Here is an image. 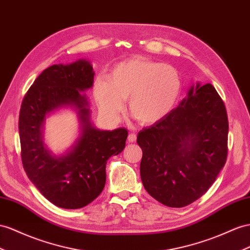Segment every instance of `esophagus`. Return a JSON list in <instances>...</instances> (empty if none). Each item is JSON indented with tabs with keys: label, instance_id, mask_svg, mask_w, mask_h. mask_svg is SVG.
<instances>
[{
	"label": "esophagus",
	"instance_id": "1",
	"mask_svg": "<svg viewBox=\"0 0 250 250\" xmlns=\"http://www.w3.org/2000/svg\"><path fill=\"white\" fill-rule=\"evenodd\" d=\"M136 138H137V136L135 133H130L129 136H127V140H129V143H135Z\"/></svg>",
	"mask_w": 250,
	"mask_h": 250
}]
</instances>
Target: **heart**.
I'll use <instances>...</instances> for the list:
<instances>
[{
	"instance_id": "obj_1",
	"label": "heart",
	"mask_w": 250,
	"mask_h": 250,
	"mask_svg": "<svg viewBox=\"0 0 250 250\" xmlns=\"http://www.w3.org/2000/svg\"><path fill=\"white\" fill-rule=\"evenodd\" d=\"M181 87L174 67L134 57L117 63L108 77H98L93 92L100 111L110 120L118 119L127 98L132 116L143 125H153L173 110Z\"/></svg>"
}]
</instances>
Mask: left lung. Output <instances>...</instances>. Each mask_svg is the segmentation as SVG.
I'll list each match as a JSON object with an SVG mask.
<instances>
[{
  "instance_id": "obj_1",
  "label": "left lung",
  "mask_w": 250,
  "mask_h": 250,
  "mask_svg": "<svg viewBox=\"0 0 250 250\" xmlns=\"http://www.w3.org/2000/svg\"><path fill=\"white\" fill-rule=\"evenodd\" d=\"M227 137L226 108L215 88L210 83L192 84L180 105L138 132L145 189L168 207L195 202L226 163Z\"/></svg>"
}]
</instances>
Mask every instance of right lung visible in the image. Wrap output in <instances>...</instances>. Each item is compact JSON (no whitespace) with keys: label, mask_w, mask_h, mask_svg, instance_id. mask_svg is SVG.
<instances>
[{"label":"right lung","mask_w":250,"mask_h":250,"mask_svg":"<svg viewBox=\"0 0 250 250\" xmlns=\"http://www.w3.org/2000/svg\"><path fill=\"white\" fill-rule=\"evenodd\" d=\"M95 72L85 59L55 64L44 69L23 99L19 116L22 163L37 189L64 209L86 206L104 188L106 162L123 152L127 131L99 130L91 120L85 93L92 88ZM65 108L76 112L80 135L59 155L43 140L46 118Z\"/></svg>","instance_id":"1"}]
</instances>
